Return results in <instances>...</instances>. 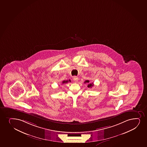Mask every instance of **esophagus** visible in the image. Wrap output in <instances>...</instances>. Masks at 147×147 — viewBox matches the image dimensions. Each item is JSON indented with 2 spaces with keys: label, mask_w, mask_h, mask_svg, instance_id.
<instances>
[{
  "label": "esophagus",
  "mask_w": 147,
  "mask_h": 147,
  "mask_svg": "<svg viewBox=\"0 0 147 147\" xmlns=\"http://www.w3.org/2000/svg\"><path fill=\"white\" fill-rule=\"evenodd\" d=\"M73 80H74L75 83H77V82L78 81V80H79V78H78V77H77V76H74V77H73Z\"/></svg>",
  "instance_id": "obj_1"
}]
</instances>
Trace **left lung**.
Listing matches in <instances>:
<instances>
[{"label": "left lung", "instance_id": "8db88e82", "mask_svg": "<svg viewBox=\"0 0 147 147\" xmlns=\"http://www.w3.org/2000/svg\"><path fill=\"white\" fill-rule=\"evenodd\" d=\"M90 83V81L89 80H86L85 81V83ZM93 86V83H90L88 85V88H92V86Z\"/></svg>", "mask_w": 147, "mask_h": 147}]
</instances>
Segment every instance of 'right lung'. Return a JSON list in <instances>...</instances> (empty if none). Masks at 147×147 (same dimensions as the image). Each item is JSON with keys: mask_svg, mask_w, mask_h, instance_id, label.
<instances>
[{"mask_svg": "<svg viewBox=\"0 0 147 147\" xmlns=\"http://www.w3.org/2000/svg\"><path fill=\"white\" fill-rule=\"evenodd\" d=\"M69 81H70V80H69ZM68 80H67V81H63L62 82V84L68 83Z\"/></svg>", "mask_w": 147, "mask_h": 147, "instance_id": "obj_1", "label": "right lung"}]
</instances>
